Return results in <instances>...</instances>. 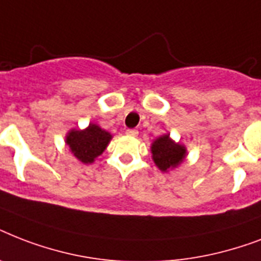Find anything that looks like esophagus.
Returning <instances> with one entry per match:
<instances>
[{"label":"esophagus","mask_w":261,"mask_h":261,"mask_svg":"<svg viewBox=\"0 0 261 261\" xmlns=\"http://www.w3.org/2000/svg\"><path fill=\"white\" fill-rule=\"evenodd\" d=\"M126 135H128V137H133V138H134V137H137V135H138V131L133 130V128H131V130L126 131Z\"/></svg>","instance_id":"obj_1"}]
</instances>
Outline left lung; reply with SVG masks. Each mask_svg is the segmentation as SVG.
Masks as SVG:
<instances>
[{"instance_id":"obj_1","label":"left lung","mask_w":261,"mask_h":261,"mask_svg":"<svg viewBox=\"0 0 261 261\" xmlns=\"http://www.w3.org/2000/svg\"><path fill=\"white\" fill-rule=\"evenodd\" d=\"M151 159L161 172L168 173L177 168L187 157V147L180 142H174L169 134H164L153 141L150 146Z\"/></svg>"}]
</instances>
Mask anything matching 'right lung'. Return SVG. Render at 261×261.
Wrapping results in <instances>:
<instances>
[{
	"label": "right lung",
	"mask_w": 261,
	"mask_h": 261,
	"mask_svg": "<svg viewBox=\"0 0 261 261\" xmlns=\"http://www.w3.org/2000/svg\"><path fill=\"white\" fill-rule=\"evenodd\" d=\"M112 139V134L96 124L89 123L84 130L71 128L65 137V143L70 149L71 154L83 164H92L98 155L102 154L108 143Z\"/></svg>",
	"instance_id": "1"
}]
</instances>
